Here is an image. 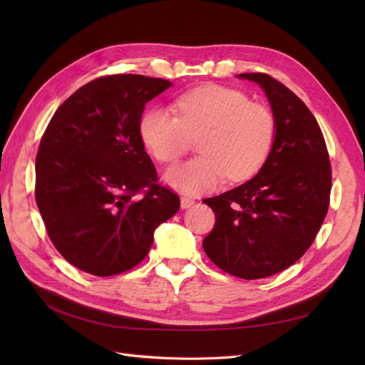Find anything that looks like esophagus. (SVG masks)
I'll list each match as a JSON object with an SVG mask.
<instances>
[{
  "label": "esophagus",
  "instance_id": "34e87169",
  "mask_svg": "<svg viewBox=\"0 0 365 365\" xmlns=\"http://www.w3.org/2000/svg\"><path fill=\"white\" fill-rule=\"evenodd\" d=\"M195 204V200L193 197H189V196H182L181 197V208H189Z\"/></svg>",
  "mask_w": 365,
  "mask_h": 365
}]
</instances>
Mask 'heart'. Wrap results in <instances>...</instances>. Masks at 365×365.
I'll list each match as a JSON object with an SVG mask.
<instances>
[{
  "instance_id": "heart-1",
  "label": "heart",
  "mask_w": 365,
  "mask_h": 365,
  "mask_svg": "<svg viewBox=\"0 0 365 365\" xmlns=\"http://www.w3.org/2000/svg\"><path fill=\"white\" fill-rule=\"evenodd\" d=\"M169 109L153 106L143 114L140 134L148 150L163 164H172L200 138L201 153L173 165L164 180L182 193L212 190L225 176L242 181L256 173L272 149L275 117L268 106L224 85H204L178 96Z\"/></svg>"
}]
</instances>
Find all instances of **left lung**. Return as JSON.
Returning <instances> with one entry per match:
<instances>
[{"instance_id":"obj_1","label":"left lung","mask_w":365,"mask_h":365,"mask_svg":"<svg viewBox=\"0 0 365 365\" xmlns=\"http://www.w3.org/2000/svg\"><path fill=\"white\" fill-rule=\"evenodd\" d=\"M239 77L267 93L277 132L252 180L204 200L216 222L202 247L222 271L256 280L289 268L312 245L329 210L332 168L323 132L300 97L269 74Z\"/></svg>"}]
</instances>
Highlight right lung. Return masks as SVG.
Here are the masks:
<instances>
[{
    "label": "right lung",
    "mask_w": 365,
    "mask_h": 365,
    "mask_svg": "<svg viewBox=\"0 0 365 365\" xmlns=\"http://www.w3.org/2000/svg\"><path fill=\"white\" fill-rule=\"evenodd\" d=\"M172 85L113 74L81 86L51 117L36 155L35 197L47 235L73 267L97 277L148 256L153 231L180 210L145 150V105Z\"/></svg>",
    "instance_id": "1"
}]
</instances>
